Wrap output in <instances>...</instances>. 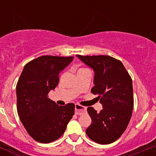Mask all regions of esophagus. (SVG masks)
<instances>
[{
    "instance_id": "34e87169",
    "label": "esophagus",
    "mask_w": 156,
    "mask_h": 156,
    "mask_svg": "<svg viewBox=\"0 0 156 156\" xmlns=\"http://www.w3.org/2000/svg\"><path fill=\"white\" fill-rule=\"evenodd\" d=\"M87 112V108L86 107H83V106L80 105L79 104L75 105V113L76 115H80V114L84 113Z\"/></svg>"
}]
</instances>
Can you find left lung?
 <instances>
[{"instance_id":"left-lung-1","label":"left lung","mask_w":156,"mask_h":156,"mask_svg":"<svg viewBox=\"0 0 156 156\" xmlns=\"http://www.w3.org/2000/svg\"><path fill=\"white\" fill-rule=\"evenodd\" d=\"M76 56L94 71L91 93L98 94L103 109L87 108L91 123L89 138L101 144L114 142L127 127L133 108L132 79L121 61L108 55Z\"/></svg>"}]
</instances>
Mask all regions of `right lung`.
<instances>
[{"label": "right lung", "instance_id": "1", "mask_svg": "<svg viewBox=\"0 0 156 156\" xmlns=\"http://www.w3.org/2000/svg\"><path fill=\"white\" fill-rule=\"evenodd\" d=\"M73 57L44 55L24 66L16 85L17 110L27 133L40 143H50L64 133L75 111V105L59 106L48 98L58 86L59 73Z\"/></svg>", "mask_w": 156, "mask_h": 156}]
</instances>
